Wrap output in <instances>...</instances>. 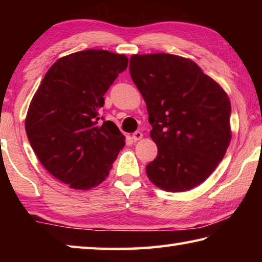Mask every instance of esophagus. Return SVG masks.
<instances>
[{
    "mask_svg": "<svg viewBox=\"0 0 262 262\" xmlns=\"http://www.w3.org/2000/svg\"><path fill=\"white\" fill-rule=\"evenodd\" d=\"M142 137H143V134H142L141 132H135L134 134L132 135V139L134 140L135 142H136V141H140V140L142 139Z\"/></svg>",
    "mask_w": 262,
    "mask_h": 262,
    "instance_id": "obj_1",
    "label": "esophagus"
}]
</instances>
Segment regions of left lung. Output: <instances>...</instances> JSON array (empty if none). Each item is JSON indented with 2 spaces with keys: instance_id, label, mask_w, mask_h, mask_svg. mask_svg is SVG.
<instances>
[{
  "instance_id": "obj_1",
  "label": "left lung",
  "mask_w": 262,
  "mask_h": 262,
  "mask_svg": "<svg viewBox=\"0 0 262 262\" xmlns=\"http://www.w3.org/2000/svg\"><path fill=\"white\" fill-rule=\"evenodd\" d=\"M129 73L147 104L157 157L145 167L166 192L202 184L231 141V103L224 89L194 61L167 53L134 54Z\"/></svg>"
}]
</instances>
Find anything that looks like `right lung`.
<instances>
[{
  "label": "right lung",
  "mask_w": 262,
  "mask_h": 262,
  "mask_svg": "<svg viewBox=\"0 0 262 262\" xmlns=\"http://www.w3.org/2000/svg\"><path fill=\"white\" fill-rule=\"evenodd\" d=\"M128 66L125 54L86 50L60 57L31 100L25 130L50 173L70 188L86 190L107 178L125 145L112 121L99 123L104 95Z\"/></svg>",
  "instance_id": "add662e5"
}]
</instances>
